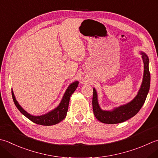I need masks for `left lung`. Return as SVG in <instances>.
<instances>
[{
  "label": "left lung",
  "mask_w": 158,
  "mask_h": 158,
  "mask_svg": "<svg viewBox=\"0 0 158 158\" xmlns=\"http://www.w3.org/2000/svg\"><path fill=\"white\" fill-rule=\"evenodd\" d=\"M141 54L143 55L144 69L143 80L137 96L130 103L117 107L112 111H103L98 106L97 91L93 89L92 108L95 117L100 122L106 124H117L125 122L134 116L143 107L149 90L151 76L149 70V58L144 52H141Z\"/></svg>",
  "instance_id": "obj_1"
}]
</instances>
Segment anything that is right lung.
I'll return each mask as SVG.
<instances>
[{
	"mask_svg": "<svg viewBox=\"0 0 158 158\" xmlns=\"http://www.w3.org/2000/svg\"><path fill=\"white\" fill-rule=\"evenodd\" d=\"M78 81H75L71 83L69 85V88L66 89V92H65L62 100H61V103L59 105L58 107L55 108V110H52L51 112H48V114L40 116H31L29 114H28L26 111H24L23 108L20 107V105L18 104V101L15 99L13 91H11V94L15 106H16L18 110H19L24 116H25L27 118H29L30 120H31L32 122L35 123L38 125L50 126L56 125L65 118L68 112V108H69L70 96L75 91L77 86H78Z\"/></svg>",
	"mask_w": 158,
	"mask_h": 158,
	"instance_id": "1",
	"label": "right lung"
}]
</instances>
